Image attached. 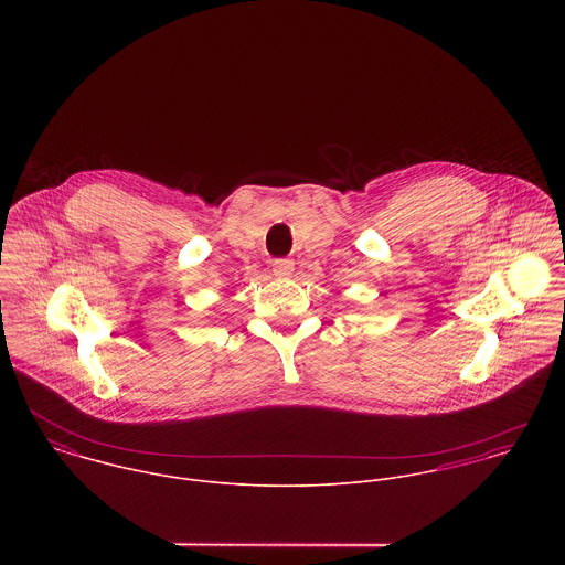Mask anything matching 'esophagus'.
Here are the masks:
<instances>
[{"label":"esophagus","instance_id":"1","mask_svg":"<svg viewBox=\"0 0 565 565\" xmlns=\"http://www.w3.org/2000/svg\"><path fill=\"white\" fill-rule=\"evenodd\" d=\"M271 269H274V276L278 278H289L294 274V260L291 258H276L271 263Z\"/></svg>","mask_w":565,"mask_h":565}]
</instances>
